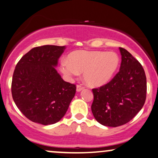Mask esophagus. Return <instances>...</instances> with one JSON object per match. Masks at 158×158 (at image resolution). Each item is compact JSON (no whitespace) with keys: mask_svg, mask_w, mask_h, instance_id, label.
Instances as JSON below:
<instances>
[{"mask_svg":"<svg viewBox=\"0 0 158 158\" xmlns=\"http://www.w3.org/2000/svg\"><path fill=\"white\" fill-rule=\"evenodd\" d=\"M84 88H85V87H84V86L81 85H78L77 86V92H80L81 90H82Z\"/></svg>","mask_w":158,"mask_h":158,"instance_id":"esophagus-1","label":"esophagus"}]
</instances>
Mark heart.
I'll return each mask as SVG.
<instances>
[{"instance_id":"1","label":"heart","mask_w":158,"mask_h":158,"mask_svg":"<svg viewBox=\"0 0 158 158\" xmlns=\"http://www.w3.org/2000/svg\"><path fill=\"white\" fill-rule=\"evenodd\" d=\"M60 63V71L68 79L83 72L87 85L99 87L113 77L119 65V57L114 52L77 50Z\"/></svg>"}]
</instances>
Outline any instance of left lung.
<instances>
[{"label":"left lung","mask_w":158,"mask_h":158,"mask_svg":"<svg viewBox=\"0 0 158 158\" xmlns=\"http://www.w3.org/2000/svg\"><path fill=\"white\" fill-rule=\"evenodd\" d=\"M119 72L106 85L93 89L91 109L101 125L117 127L132 119L142 109L147 97V78L142 65L124 48Z\"/></svg>","instance_id":"1"}]
</instances>
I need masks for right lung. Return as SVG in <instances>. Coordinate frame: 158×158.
Instances as JSON below:
<instances>
[{
  "mask_svg": "<svg viewBox=\"0 0 158 158\" xmlns=\"http://www.w3.org/2000/svg\"><path fill=\"white\" fill-rule=\"evenodd\" d=\"M65 46L44 45L26 53L16 65L11 94L19 111L34 123L60 120L74 97L77 86L65 81L55 69Z\"/></svg>",
  "mask_w": 158,
  "mask_h": 158,
  "instance_id": "add662e5",
  "label": "right lung"
}]
</instances>
